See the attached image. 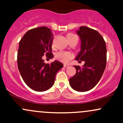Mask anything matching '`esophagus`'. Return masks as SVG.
<instances>
[{"mask_svg":"<svg viewBox=\"0 0 123 123\" xmlns=\"http://www.w3.org/2000/svg\"><path fill=\"white\" fill-rule=\"evenodd\" d=\"M64 67H65V68H68V67H69V66H68V65H67V64H64Z\"/></svg>","mask_w":123,"mask_h":123,"instance_id":"1","label":"esophagus"}]
</instances>
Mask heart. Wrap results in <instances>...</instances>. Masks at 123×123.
Masks as SVG:
<instances>
[{
    "label": "heart",
    "mask_w": 123,
    "mask_h": 123,
    "mask_svg": "<svg viewBox=\"0 0 123 123\" xmlns=\"http://www.w3.org/2000/svg\"><path fill=\"white\" fill-rule=\"evenodd\" d=\"M77 38V36L76 35H74L73 33H69L67 35V40L70 39H72V38ZM73 56L72 53L68 51H61L58 52L56 55V57L60 62H63V63H67L68 60L72 59Z\"/></svg>",
    "instance_id": "obj_1"
}]
</instances>
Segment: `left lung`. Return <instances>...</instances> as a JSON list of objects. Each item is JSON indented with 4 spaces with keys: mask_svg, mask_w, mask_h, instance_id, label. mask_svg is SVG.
I'll list each match as a JSON object with an SVG mask.
<instances>
[{
    "mask_svg": "<svg viewBox=\"0 0 123 123\" xmlns=\"http://www.w3.org/2000/svg\"><path fill=\"white\" fill-rule=\"evenodd\" d=\"M76 32L81 40V50L75 59L85 63L83 67L74 66L76 73L69 79V83L74 90L84 92L94 87L102 77L106 66V45L96 30L81 26Z\"/></svg>",
    "mask_w": 123,
    "mask_h": 123,
    "instance_id": "1",
    "label": "left lung"
}]
</instances>
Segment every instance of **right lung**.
<instances>
[{"label": "right lung", "mask_w": 123, "mask_h": 123, "mask_svg": "<svg viewBox=\"0 0 123 123\" xmlns=\"http://www.w3.org/2000/svg\"><path fill=\"white\" fill-rule=\"evenodd\" d=\"M53 35L48 27H37L27 31L19 42L18 69L27 86L37 92H44L51 88L56 73L63 66L57 60L46 64L42 59L44 54L49 59L53 57Z\"/></svg>", "instance_id": "add662e5"}]
</instances>
